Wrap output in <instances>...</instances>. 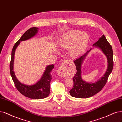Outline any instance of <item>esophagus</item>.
<instances>
[{"instance_id":"esophagus-1","label":"esophagus","mask_w":122,"mask_h":122,"mask_svg":"<svg viewBox=\"0 0 122 122\" xmlns=\"http://www.w3.org/2000/svg\"><path fill=\"white\" fill-rule=\"evenodd\" d=\"M71 64L68 61H63L61 64V66L58 70V74L60 76L62 75V73L65 72L66 68L69 66H71Z\"/></svg>"}]
</instances>
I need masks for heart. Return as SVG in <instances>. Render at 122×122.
Segmentation results:
<instances>
[{"mask_svg": "<svg viewBox=\"0 0 122 122\" xmlns=\"http://www.w3.org/2000/svg\"><path fill=\"white\" fill-rule=\"evenodd\" d=\"M89 40V36L86 33L74 31L67 36L61 44L66 49H70L71 57H76L80 54L87 47Z\"/></svg>", "mask_w": 122, "mask_h": 122, "instance_id": "heart-1", "label": "heart"}]
</instances>
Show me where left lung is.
I'll use <instances>...</instances> for the list:
<instances>
[{
	"instance_id": "obj_1",
	"label": "left lung",
	"mask_w": 122,
	"mask_h": 122,
	"mask_svg": "<svg viewBox=\"0 0 122 122\" xmlns=\"http://www.w3.org/2000/svg\"><path fill=\"white\" fill-rule=\"evenodd\" d=\"M93 46L99 49L107 57V71L102 77L95 83L87 82L82 78L81 68L84 60L92 48H91L80 57L75 60L74 62L77 71L73 78L74 86L70 91V95L74 97L87 98L98 93L106 85L109 76L112 71L114 66L112 49L104 35L99 38L98 41L93 45Z\"/></svg>"
}]
</instances>
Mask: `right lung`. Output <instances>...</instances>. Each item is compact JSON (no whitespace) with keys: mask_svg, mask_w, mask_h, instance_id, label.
Instances as JSON below:
<instances>
[{"mask_svg":"<svg viewBox=\"0 0 122 122\" xmlns=\"http://www.w3.org/2000/svg\"><path fill=\"white\" fill-rule=\"evenodd\" d=\"M38 28L36 27L29 29L15 43L12 50L10 66L11 76L16 89L23 95L28 98L35 99L45 98L49 95L50 93V83L52 79L50 73L54 68V65H48L46 67L42 76L39 80L34 84L29 85L24 84L18 80L14 71V64L15 51L20 42L32 38L37 34L38 32Z\"/></svg>","mask_w":122,"mask_h":122,"instance_id":"right-lung-1","label":"right lung"}]
</instances>
